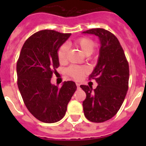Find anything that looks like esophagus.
I'll return each mask as SVG.
<instances>
[{
  "instance_id": "esophagus-1",
  "label": "esophagus",
  "mask_w": 146,
  "mask_h": 146,
  "mask_svg": "<svg viewBox=\"0 0 146 146\" xmlns=\"http://www.w3.org/2000/svg\"><path fill=\"white\" fill-rule=\"evenodd\" d=\"M76 86H77V88H80V84L79 83H76Z\"/></svg>"
}]
</instances>
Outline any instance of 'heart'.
I'll return each mask as SVG.
<instances>
[{"mask_svg":"<svg viewBox=\"0 0 146 146\" xmlns=\"http://www.w3.org/2000/svg\"><path fill=\"white\" fill-rule=\"evenodd\" d=\"M74 46L80 49L86 55H91L96 48V44L93 39L88 37H81L74 42ZM69 47L67 44H63L57 51V57L60 63H64L68 58ZM67 74L75 80L81 79L88 72V68L80 66H70L66 69Z\"/></svg>","mask_w":146,"mask_h":146,"instance_id":"obj_1","label":"heart"}]
</instances>
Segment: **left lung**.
Returning <instances> with one entry per match:
<instances>
[{"instance_id":"8db88e82","label":"left lung","mask_w":146,"mask_h":146,"mask_svg":"<svg viewBox=\"0 0 146 146\" xmlns=\"http://www.w3.org/2000/svg\"><path fill=\"white\" fill-rule=\"evenodd\" d=\"M97 36L100 50L97 65L89 79L96 81L98 86L81 85L86 92L83 111L91 122L102 123L118 113L128 91L129 69L123 50L117 37L103 28H93L83 32Z\"/></svg>"}]
</instances>
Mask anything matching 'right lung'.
<instances>
[{
	"mask_svg": "<svg viewBox=\"0 0 146 146\" xmlns=\"http://www.w3.org/2000/svg\"><path fill=\"white\" fill-rule=\"evenodd\" d=\"M71 33L43 30L25 41L17 63V86L23 102L33 116L44 123H55L64 118L67 105L75 92L73 81L60 88L51 84L59 66L57 51Z\"/></svg>",
	"mask_w": 146,
	"mask_h": 146,
	"instance_id": "right-lung-1",
	"label": "right lung"
}]
</instances>
